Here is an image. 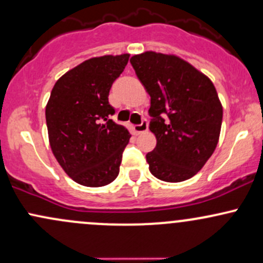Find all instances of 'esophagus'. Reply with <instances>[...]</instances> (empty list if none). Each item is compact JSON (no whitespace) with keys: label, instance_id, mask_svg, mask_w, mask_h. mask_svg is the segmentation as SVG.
<instances>
[{"label":"esophagus","instance_id":"1","mask_svg":"<svg viewBox=\"0 0 263 263\" xmlns=\"http://www.w3.org/2000/svg\"><path fill=\"white\" fill-rule=\"evenodd\" d=\"M148 129V123H147V120H142V122L140 125H135L134 126V131L135 134H142V132H146Z\"/></svg>","mask_w":263,"mask_h":263}]
</instances>
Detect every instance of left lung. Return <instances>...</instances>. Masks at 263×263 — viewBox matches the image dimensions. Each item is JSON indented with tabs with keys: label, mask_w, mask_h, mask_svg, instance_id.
<instances>
[{
	"label": "left lung",
	"mask_w": 263,
	"mask_h": 263,
	"mask_svg": "<svg viewBox=\"0 0 263 263\" xmlns=\"http://www.w3.org/2000/svg\"><path fill=\"white\" fill-rule=\"evenodd\" d=\"M151 96L149 129L157 145L146 155L151 174L166 182L195 176L211 157L222 106L209 77L172 54L145 52L129 60Z\"/></svg>",
	"instance_id": "left-lung-1"
}]
</instances>
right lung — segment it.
Segmentation results:
<instances>
[{
	"mask_svg": "<svg viewBox=\"0 0 263 263\" xmlns=\"http://www.w3.org/2000/svg\"><path fill=\"white\" fill-rule=\"evenodd\" d=\"M129 54L89 59L54 83L46 106V123L54 157L74 182L87 187L111 183L118 176L128 129L111 116L112 85Z\"/></svg>",
	"mask_w": 263,
	"mask_h": 263,
	"instance_id": "1",
	"label": "right lung"
}]
</instances>
